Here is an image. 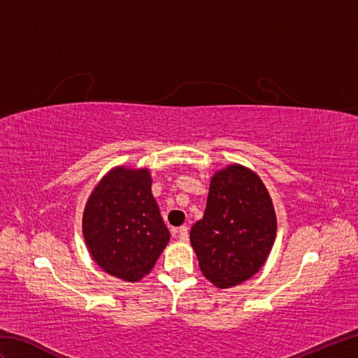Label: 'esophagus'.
<instances>
[{
	"instance_id": "34e87169",
	"label": "esophagus",
	"mask_w": 358,
	"mask_h": 358,
	"mask_svg": "<svg viewBox=\"0 0 358 358\" xmlns=\"http://www.w3.org/2000/svg\"><path fill=\"white\" fill-rule=\"evenodd\" d=\"M172 235H175V237H178L181 241H187L189 240L187 226H180L178 229H172Z\"/></svg>"
}]
</instances>
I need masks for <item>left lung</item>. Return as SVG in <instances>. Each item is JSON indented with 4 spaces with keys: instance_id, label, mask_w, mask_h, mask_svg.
Here are the masks:
<instances>
[{
    "instance_id": "1",
    "label": "left lung",
    "mask_w": 358,
    "mask_h": 358,
    "mask_svg": "<svg viewBox=\"0 0 358 358\" xmlns=\"http://www.w3.org/2000/svg\"><path fill=\"white\" fill-rule=\"evenodd\" d=\"M275 235V210L260 177L241 164L215 172L206 210L191 229L203 275L222 289L243 283L260 271Z\"/></svg>"
}]
</instances>
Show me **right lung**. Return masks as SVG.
Segmentation results:
<instances>
[{
    "mask_svg": "<svg viewBox=\"0 0 358 358\" xmlns=\"http://www.w3.org/2000/svg\"><path fill=\"white\" fill-rule=\"evenodd\" d=\"M150 186L148 169L113 167L83 214V235L95 263L132 283L148 275L171 238Z\"/></svg>",
    "mask_w": 358,
    "mask_h": 358,
    "instance_id": "1",
    "label": "right lung"
}]
</instances>
